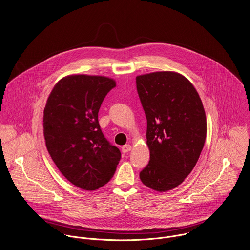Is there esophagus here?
I'll return each instance as SVG.
<instances>
[{"label": "esophagus", "instance_id": "esophagus-1", "mask_svg": "<svg viewBox=\"0 0 250 250\" xmlns=\"http://www.w3.org/2000/svg\"><path fill=\"white\" fill-rule=\"evenodd\" d=\"M131 148H132V146H131L130 145H125V146L122 147V150H123V152L126 153V152L130 151V150H131Z\"/></svg>", "mask_w": 250, "mask_h": 250}]
</instances>
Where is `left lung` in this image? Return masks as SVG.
I'll list each match as a JSON object with an SVG mask.
<instances>
[{
    "label": "left lung",
    "mask_w": 250,
    "mask_h": 250,
    "mask_svg": "<svg viewBox=\"0 0 250 250\" xmlns=\"http://www.w3.org/2000/svg\"><path fill=\"white\" fill-rule=\"evenodd\" d=\"M136 86L150 153L140 179L151 190L167 192L180 185L195 166L206 138V115L194 85L178 73L138 76Z\"/></svg>",
    "instance_id": "left-lung-1"
}]
</instances>
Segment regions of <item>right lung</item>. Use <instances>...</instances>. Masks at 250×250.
I'll return each instance as SVG.
<instances>
[{
  "mask_svg": "<svg viewBox=\"0 0 250 250\" xmlns=\"http://www.w3.org/2000/svg\"><path fill=\"white\" fill-rule=\"evenodd\" d=\"M114 80L102 76L72 75L52 90L44 109L47 149L60 172L75 186L95 191L116 171L120 149L102 132L98 114Z\"/></svg>",
  "mask_w": 250,
  "mask_h": 250,
  "instance_id": "obj_1",
  "label": "right lung"
}]
</instances>
